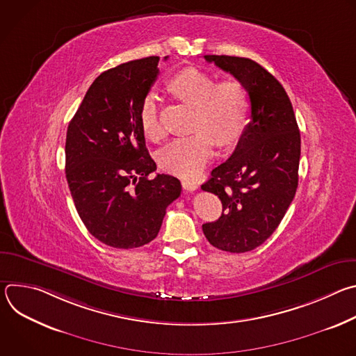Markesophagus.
<instances>
[{
  "label": "esophagus",
  "instance_id": "obj_1",
  "mask_svg": "<svg viewBox=\"0 0 356 356\" xmlns=\"http://www.w3.org/2000/svg\"><path fill=\"white\" fill-rule=\"evenodd\" d=\"M181 186L186 191H194L198 188V184L195 181H191V180H181Z\"/></svg>",
  "mask_w": 356,
  "mask_h": 356
}]
</instances>
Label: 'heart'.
<instances>
[{
    "mask_svg": "<svg viewBox=\"0 0 356 356\" xmlns=\"http://www.w3.org/2000/svg\"><path fill=\"white\" fill-rule=\"evenodd\" d=\"M172 88L187 104L197 108L194 135L177 138L159 154L161 166L177 176L193 177L204 168L216 152V139L221 145L238 140L250 114L249 97L238 81L217 83V80L197 69H187L172 80ZM140 125L152 140L165 136L159 118L158 95L149 92L140 106Z\"/></svg>",
    "mask_w": 356,
    "mask_h": 356,
    "instance_id": "b5f03b06",
    "label": "heart"
}]
</instances>
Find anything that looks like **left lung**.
Returning <instances> with one entry per match:
<instances>
[{
    "instance_id": "1",
    "label": "left lung",
    "mask_w": 356,
    "mask_h": 356,
    "mask_svg": "<svg viewBox=\"0 0 356 356\" xmlns=\"http://www.w3.org/2000/svg\"><path fill=\"white\" fill-rule=\"evenodd\" d=\"M248 91L250 122L232 155L201 186L222 202V214L202 224L209 242L242 253L261 246L279 227L298 184L300 131L283 86L246 58L206 55Z\"/></svg>"
}]
</instances>
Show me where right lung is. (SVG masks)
<instances>
[{
    "label": "right lung",
    "mask_w": 356,
    "mask_h": 356,
    "mask_svg": "<svg viewBox=\"0 0 356 356\" xmlns=\"http://www.w3.org/2000/svg\"><path fill=\"white\" fill-rule=\"evenodd\" d=\"M158 63L150 56L101 73L67 128L66 179L76 210L94 238L118 249L154 241L181 191L173 176L149 177L156 163L139 114Z\"/></svg>",
    "instance_id": "add662e5"
}]
</instances>
